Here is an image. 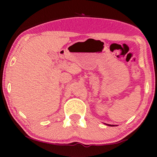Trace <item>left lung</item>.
Wrapping results in <instances>:
<instances>
[{"mask_svg":"<svg viewBox=\"0 0 157 157\" xmlns=\"http://www.w3.org/2000/svg\"><path fill=\"white\" fill-rule=\"evenodd\" d=\"M105 125H109V126H114L113 125H109V124H105Z\"/></svg>","mask_w":157,"mask_h":157,"instance_id":"left-lung-1","label":"left lung"}]
</instances>
